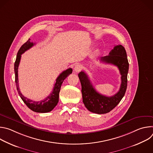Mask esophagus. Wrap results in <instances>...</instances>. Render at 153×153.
Here are the masks:
<instances>
[{
    "mask_svg": "<svg viewBox=\"0 0 153 153\" xmlns=\"http://www.w3.org/2000/svg\"><path fill=\"white\" fill-rule=\"evenodd\" d=\"M82 69V66L81 65H79V64L75 65L74 68V71H75L76 73H79V72H80Z\"/></svg>",
    "mask_w": 153,
    "mask_h": 153,
    "instance_id": "obj_1",
    "label": "esophagus"
}]
</instances>
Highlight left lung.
<instances>
[{
  "label": "left lung",
  "mask_w": 153,
  "mask_h": 153,
  "mask_svg": "<svg viewBox=\"0 0 153 153\" xmlns=\"http://www.w3.org/2000/svg\"><path fill=\"white\" fill-rule=\"evenodd\" d=\"M100 60L117 67L121 74V85L119 91L116 94L107 97L97 92L88 75L84 71L79 73L78 76L82 85L83 102L90 111L99 114L111 111L124 96L127 88V75L129 69L126 52L121 45L115 46L108 56L102 57Z\"/></svg>",
  "instance_id": "left-lung-1"
}]
</instances>
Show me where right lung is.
<instances>
[{
    "label": "right lung",
    "mask_w": 153,
    "mask_h": 153,
    "mask_svg": "<svg viewBox=\"0 0 153 153\" xmlns=\"http://www.w3.org/2000/svg\"><path fill=\"white\" fill-rule=\"evenodd\" d=\"M35 43L30 42V39L25 42L24 45H22L20 48L19 49L16 59L14 63V73H15V82L17 87V90L18 93L21 97L22 100L26 104V105L32 111L36 113H48L52 111L54 108L57 105L59 102V92L60 90L61 85L67 76H68L70 74L72 73L73 70L72 68H68L66 70L63 71L56 79V82L54 84V88L52 93L47 97L44 100H40L39 102L33 101L31 99H29L25 97H24L22 94L20 93V91L19 88V80H18V67L19 65V63L21 59V55L24 53H25L27 50L31 48Z\"/></svg>",
    "instance_id": "add662e5"
}]
</instances>
